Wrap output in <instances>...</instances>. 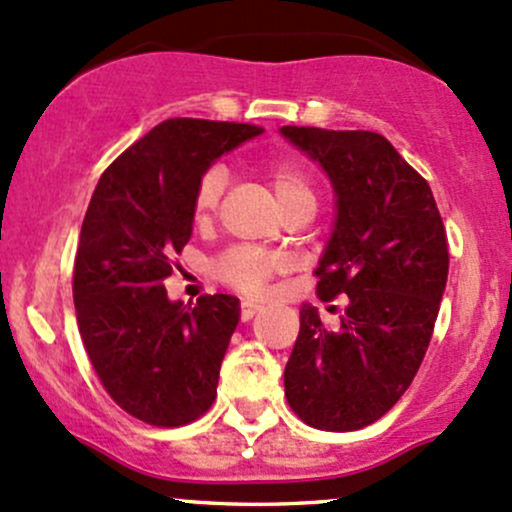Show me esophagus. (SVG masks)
<instances>
[{
    "instance_id": "34e87169",
    "label": "esophagus",
    "mask_w": 512,
    "mask_h": 512,
    "mask_svg": "<svg viewBox=\"0 0 512 512\" xmlns=\"http://www.w3.org/2000/svg\"><path fill=\"white\" fill-rule=\"evenodd\" d=\"M261 310V305H258V302H254V300H241V320H251V317L256 315V312Z\"/></svg>"
}]
</instances>
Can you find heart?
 <instances>
[{"instance_id":"obj_1","label":"heart","mask_w":512,"mask_h":512,"mask_svg":"<svg viewBox=\"0 0 512 512\" xmlns=\"http://www.w3.org/2000/svg\"><path fill=\"white\" fill-rule=\"evenodd\" d=\"M263 175H266L268 185H271L273 195H276L285 214L302 205H317L315 180L302 163L293 161V158H273V161L263 163ZM224 188H227L224 166H210L200 175L195 192H192V217L197 224L212 222L224 197ZM283 268L285 261L280 256L239 246V249L227 251L219 258L214 273L222 283L232 285L241 293H263L268 280Z\"/></svg>"}]
</instances>
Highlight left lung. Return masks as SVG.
Masks as SVG:
<instances>
[{"mask_svg": "<svg viewBox=\"0 0 512 512\" xmlns=\"http://www.w3.org/2000/svg\"><path fill=\"white\" fill-rule=\"evenodd\" d=\"M280 134L332 180L337 222L317 295L349 298L337 329L302 305L285 398L317 430H361L398 403L425 359L447 285V232L427 180L386 136L317 126Z\"/></svg>", "mask_w": 512, "mask_h": 512, "instance_id": "left-lung-1", "label": "left lung"}]
</instances>
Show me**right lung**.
<instances>
[{
	"mask_svg": "<svg viewBox=\"0 0 512 512\" xmlns=\"http://www.w3.org/2000/svg\"><path fill=\"white\" fill-rule=\"evenodd\" d=\"M261 131L166 119L104 170L82 219L73 271L82 344L109 398L153 427L195 422L217 398L239 300L170 302L163 280L190 241L200 175Z\"/></svg>",
	"mask_w": 512,
	"mask_h": 512,
	"instance_id": "add662e5",
	"label": "right lung"
}]
</instances>
